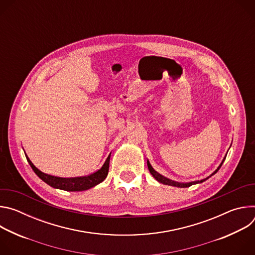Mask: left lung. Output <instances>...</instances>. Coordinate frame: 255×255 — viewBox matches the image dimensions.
Masks as SVG:
<instances>
[{"instance_id":"left-lung-1","label":"left lung","mask_w":255,"mask_h":255,"mask_svg":"<svg viewBox=\"0 0 255 255\" xmlns=\"http://www.w3.org/2000/svg\"><path fill=\"white\" fill-rule=\"evenodd\" d=\"M225 158H226V155H225V157L223 158V160H222V162L220 163V165L217 167V169H216L210 176H208V177H206V178H204V179H201V180L192 181V183H177V181H173V180H171V179H168L167 177H165V176L161 175L160 173H158V172L151 166V164H150V162H149L148 159H147V166H148V169H149L150 173L152 174V176H153L157 181H159V183H161V184H163V185H168V186H172V187H177V188H189V187H191V186H193V185L201 184V183H203V181L207 180L209 177H211L212 175H214L218 170L220 169V167L222 166V164H223Z\"/></svg>"}]
</instances>
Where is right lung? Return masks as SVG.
<instances>
[{"label":"right lung","instance_id":"obj_1","mask_svg":"<svg viewBox=\"0 0 255 255\" xmlns=\"http://www.w3.org/2000/svg\"><path fill=\"white\" fill-rule=\"evenodd\" d=\"M25 155H26L27 161L29 162V164L32 167V169L34 170V172L37 174L38 177L41 178L44 183H46L47 185H49L50 187H52L54 189H59V190L67 191V192L87 191V190L94 188L97 185L101 184L108 175L109 163H110V157H111V153H110L107 157L103 166L99 170H97L96 172H94L88 176L64 178V177H58V176H54V175H50V174L42 172L32 163V161L29 159L27 154H25Z\"/></svg>","mask_w":255,"mask_h":255}]
</instances>
